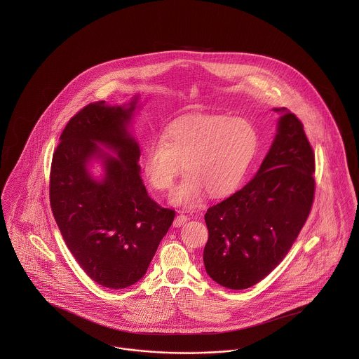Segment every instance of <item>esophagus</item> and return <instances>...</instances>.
Returning a JSON list of instances; mask_svg holds the SVG:
<instances>
[{
    "label": "esophagus",
    "mask_w": 359,
    "mask_h": 359,
    "mask_svg": "<svg viewBox=\"0 0 359 359\" xmlns=\"http://www.w3.org/2000/svg\"><path fill=\"white\" fill-rule=\"evenodd\" d=\"M187 215L180 214V215H177V217L175 218V221H173V226H175V227H182V226H183L184 223L187 222Z\"/></svg>",
    "instance_id": "1"
}]
</instances>
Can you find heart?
Segmentation results:
<instances>
[{"mask_svg":"<svg viewBox=\"0 0 359 359\" xmlns=\"http://www.w3.org/2000/svg\"><path fill=\"white\" fill-rule=\"evenodd\" d=\"M256 130L239 117L198 114L173 121L163 140L154 141L142 158V172L149 186L165 192L182 171L186 176L173 191L171 203L194 208L205 192L222 198L243 180L257 151Z\"/></svg>","mask_w":359,"mask_h":359,"instance_id":"heart-1","label":"heart"}]
</instances>
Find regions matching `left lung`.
Segmentation results:
<instances>
[{
	"label": "left lung",
	"instance_id": "left-lung-1",
	"mask_svg": "<svg viewBox=\"0 0 359 359\" xmlns=\"http://www.w3.org/2000/svg\"><path fill=\"white\" fill-rule=\"evenodd\" d=\"M256 176L205 215L207 274L230 290H246L288 255L315 195V154L302 121L287 109Z\"/></svg>",
	"mask_w": 359,
	"mask_h": 359
}]
</instances>
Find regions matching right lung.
Instances as JSON below:
<instances>
[{
    "label": "right lung",
    "mask_w": 359,
    "mask_h": 359,
    "mask_svg": "<svg viewBox=\"0 0 359 359\" xmlns=\"http://www.w3.org/2000/svg\"><path fill=\"white\" fill-rule=\"evenodd\" d=\"M137 102L138 95L122 106L88 103L69 121L52 156L55 221L85 273L109 290L130 287L147 273L175 218L149 198L140 177V147L128 132ZM91 158L103 160L101 181L88 172Z\"/></svg>",
    "instance_id": "right-lung-1"
}]
</instances>
